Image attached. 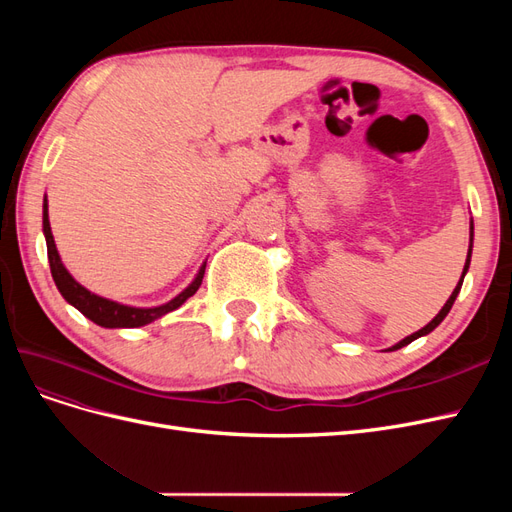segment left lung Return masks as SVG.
<instances>
[{"mask_svg":"<svg viewBox=\"0 0 512 512\" xmlns=\"http://www.w3.org/2000/svg\"><path fill=\"white\" fill-rule=\"evenodd\" d=\"M472 239H474V224H470V250H468V258H466V267H463V273H461V282L455 286V290H453V294L451 297H448V301L444 303V307L440 309V314L433 318L427 327H423L421 331H416V333H412V335H408L406 339H401L399 344H395L393 348H389V350H399V348H404V346H408V344H412L414 339H418V337H423V335H427V333H431L433 329L438 327V324L446 318V314L451 312V307H453V303H455V299H457V294H459V290H461V284H463V277H466V273H468V269H470V256H472Z\"/></svg>","mask_w":512,"mask_h":512,"instance_id":"1","label":"left lung"}]
</instances>
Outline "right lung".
<instances>
[{
	"label": "right lung",
	"mask_w": 512,
	"mask_h": 512,
	"mask_svg": "<svg viewBox=\"0 0 512 512\" xmlns=\"http://www.w3.org/2000/svg\"><path fill=\"white\" fill-rule=\"evenodd\" d=\"M42 230H44V237H46V254H49L51 275H53L57 290L61 292V297H64L70 305L79 309V312L85 318L100 324V327H104V329H136V327H143V324L158 320L160 316L181 307L200 288V284H203L205 265L200 267L198 275L194 277V282L188 288H185L181 294H177L173 301H168L160 307H130V305L108 301L104 297H98V294H94V292H89L85 286H81L68 273V269L64 267V262H61V258L57 254L55 239H53V232H51L49 203H46V198H44V205H42Z\"/></svg>",
	"instance_id": "obj_1"
}]
</instances>
